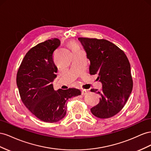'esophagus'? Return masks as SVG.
Returning a JSON list of instances; mask_svg holds the SVG:
<instances>
[{"label":"esophagus","mask_w":151,"mask_h":151,"mask_svg":"<svg viewBox=\"0 0 151 151\" xmlns=\"http://www.w3.org/2000/svg\"><path fill=\"white\" fill-rule=\"evenodd\" d=\"M87 93H88L87 90H83V91H81V95H82V96L87 94Z\"/></svg>","instance_id":"34e87169"}]
</instances>
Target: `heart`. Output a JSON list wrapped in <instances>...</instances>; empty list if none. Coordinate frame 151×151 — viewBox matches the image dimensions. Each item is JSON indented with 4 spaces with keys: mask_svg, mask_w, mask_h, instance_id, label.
Listing matches in <instances>:
<instances>
[{
    "mask_svg": "<svg viewBox=\"0 0 151 151\" xmlns=\"http://www.w3.org/2000/svg\"><path fill=\"white\" fill-rule=\"evenodd\" d=\"M70 45H71V48H72V49H76V48H79V47L77 46L74 42H71V44H70Z\"/></svg>",
    "mask_w": 151,
    "mask_h": 151,
    "instance_id": "1",
    "label": "heart"
}]
</instances>
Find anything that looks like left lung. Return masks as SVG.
I'll return each mask as SVG.
<instances>
[{
    "label": "left lung",
    "instance_id": "1",
    "mask_svg": "<svg viewBox=\"0 0 151 151\" xmlns=\"http://www.w3.org/2000/svg\"><path fill=\"white\" fill-rule=\"evenodd\" d=\"M90 60V74L99 75L102 84L99 103L90 109L99 118H109L118 114L127 103L132 91L130 64L126 54L113 43L105 39L78 38Z\"/></svg>",
    "mask_w": 151,
    "mask_h": 151
}]
</instances>
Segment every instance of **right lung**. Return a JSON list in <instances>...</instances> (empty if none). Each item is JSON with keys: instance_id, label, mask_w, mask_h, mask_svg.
<instances>
[{"instance_id": "1", "label": "right lung", "mask_w": 151, "mask_h": 151, "mask_svg": "<svg viewBox=\"0 0 151 151\" xmlns=\"http://www.w3.org/2000/svg\"><path fill=\"white\" fill-rule=\"evenodd\" d=\"M58 38L38 44L28 50L17 73L16 83L24 106L37 118L57 122L66 114L67 101L81 94L79 89L55 90L52 83L58 68L53 55L60 45Z\"/></svg>"}]
</instances>
